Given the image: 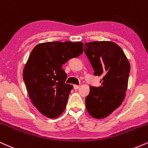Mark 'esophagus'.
I'll return each mask as SVG.
<instances>
[{
	"mask_svg": "<svg viewBox=\"0 0 148 148\" xmlns=\"http://www.w3.org/2000/svg\"><path fill=\"white\" fill-rule=\"evenodd\" d=\"M73 87H74V88L75 89H78V88H79V86H78V85H73Z\"/></svg>",
	"mask_w": 148,
	"mask_h": 148,
	"instance_id": "esophagus-1",
	"label": "esophagus"
}]
</instances>
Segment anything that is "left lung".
<instances>
[{
  "instance_id": "1",
  "label": "left lung",
  "mask_w": 148,
  "mask_h": 148,
  "mask_svg": "<svg viewBox=\"0 0 148 148\" xmlns=\"http://www.w3.org/2000/svg\"><path fill=\"white\" fill-rule=\"evenodd\" d=\"M84 53L95 75L103 76L99 87L90 86L85 99L86 108L92 117L101 119L121 106L127 88L130 64L123 50L112 41L84 43Z\"/></svg>"
}]
</instances>
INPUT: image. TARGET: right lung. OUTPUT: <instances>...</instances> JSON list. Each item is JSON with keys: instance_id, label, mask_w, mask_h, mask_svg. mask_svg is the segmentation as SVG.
<instances>
[{"instance_id": "right-lung-1", "label": "right lung", "mask_w": 148, "mask_h": 148, "mask_svg": "<svg viewBox=\"0 0 148 148\" xmlns=\"http://www.w3.org/2000/svg\"><path fill=\"white\" fill-rule=\"evenodd\" d=\"M80 42L55 41L39 43L33 48L23 70V80L31 101L50 119L64 112L73 86L66 84L62 65L83 53Z\"/></svg>"}]
</instances>
